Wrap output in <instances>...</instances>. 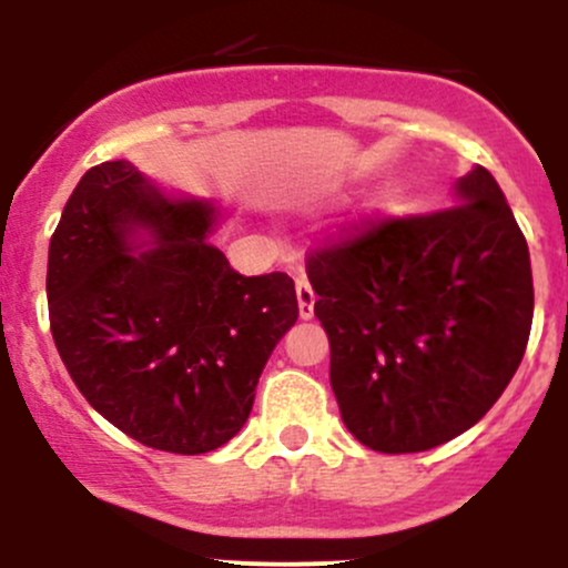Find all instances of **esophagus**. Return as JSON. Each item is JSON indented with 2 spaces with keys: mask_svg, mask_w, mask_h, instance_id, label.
<instances>
[{
  "mask_svg": "<svg viewBox=\"0 0 568 568\" xmlns=\"http://www.w3.org/2000/svg\"><path fill=\"white\" fill-rule=\"evenodd\" d=\"M296 302H300V316L313 318V305H316V294L307 277H296Z\"/></svg>",
  "mask_w": 568,
  "mask_h": 568,
  "instance_id": "34e87169",
  "label": "esophagus"
}]
</instances>
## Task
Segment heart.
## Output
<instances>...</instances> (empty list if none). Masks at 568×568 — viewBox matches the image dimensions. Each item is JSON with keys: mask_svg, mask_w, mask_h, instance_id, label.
Listing matches in <instances>:
<instances>
[{"mask_svg": "<svg viewBox=\"0 0 568 568\" xmlns=\"http://www.w3.org/2000/svg\"><path fill=\"white\" fill-rule=\"evenodd\" d=\"M376 203H379V205H390L393 203V192H382Z\"/></svg>", "mask_w": 568, "mask_h": 568, "instance_id": "b5f03b06", "label": "heart"}]
</instances>
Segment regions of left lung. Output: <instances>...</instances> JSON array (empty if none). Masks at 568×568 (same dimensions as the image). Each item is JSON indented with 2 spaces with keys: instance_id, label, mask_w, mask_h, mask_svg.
Masks as SVG:
<instances>
[{
  "instance_id": "1",
  "label": "left lung",
  "mask_w": 568,
  "mask_h": 568,
  "mask_svg": "<svg viewBox=\"0 0 568 568\" xmlns=\"http://www.w3.org/2000/svg\"><path fill=\"white\" fill-rule=\"evenodd\" d=\"M348 432L382 454H420L491 409L532 324L528 242L489 170L456 203L371 216L305 257Z\"/></svg>"
}]
</instances>
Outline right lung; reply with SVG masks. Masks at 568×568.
<instances>
[{"label":"right lung","mask_w":568,"mask_h":568,"mask_svg":"<svg viewBox=\"0 0 568 568\" xmlns=\"http://www.w3.org/2000/svg\"><path fill=\"white\" fill-rule=\"evenodd\" d=\"M214 209L168 200L131 162L90 168L49 244L51 337L99 415L197 456L247 423L268 354L300 316L285 272L244 277L209 242ZM145 226L158 244L131 253Z\"/></svg>","instance_id":"obj_1"}]
</instances>
